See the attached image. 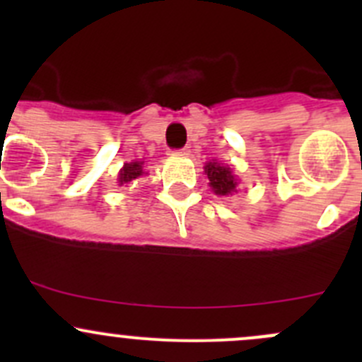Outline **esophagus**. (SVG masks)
<instances>
[{
	"label": "esophagus",
	"mask_w": 362,
	"mask_h": 362,
	"mask_svg": "<svg viewBox=\"0 0 362 362\" xmlns=\"http://www.w3.org/2000/svg\"><path fill=\"white\" fill-rule=\"evenodd\" d=\"M189 147H184V148H178V151H173V156H189Z\"/></svg>",
	"instance_id": "obj_1"
}]
</instances>
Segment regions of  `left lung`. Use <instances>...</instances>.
<instances>
[{"label":"left lung","instance_id":"left-lung-1","mask_svg":"<svg viewBox=\"0 0 362 362\" xmlns=\"http://www.w3.org/2000/svg\"><path fill=\"white\" fill-rule=\"evenodd\" d=\"M204 173L208 177V185L211 187V191L217 196H229L233 192H236L238 187V180L233 175V170L229 166L217 163V160H208L204 164Z\"/></svg>","mask_w":362,"mask_h":362}]
</instances>
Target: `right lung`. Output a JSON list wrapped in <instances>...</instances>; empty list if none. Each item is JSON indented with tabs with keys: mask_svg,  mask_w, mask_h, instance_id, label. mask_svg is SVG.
<instances>
[{
	"mask_svg": "<svg viewBox=\"0 0 362 362\" xmlns=\"http://www.w3.org/2000/svg\"><path fill=\"white\" fill-rule=\"evenodd\" d=\"M141 175H147L144 170V160H133V163L124 164L122 170L117 175V180H119V185L131 184V182L136 180Z\"/></svg>",
	"mask_w": 362,
	"mask_h": 362,
	"instance_id": "add662e5",
	"label": "right lung"
}]
</instances>
